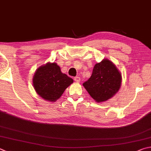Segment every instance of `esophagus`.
<instances>
[{
    "label": "esophagus",
    "mask_w": 151,
    "mask_h": 151,
    "mask_svg": "<svg viewBox=\"0 0 151 151\" xmlns=\"http://www.w3.org/2000/svg\"><path fill=\"white\" fill-rule=\"evenodd\" d=\"M74 80H75V82H77V83H78V82L81 81V78L79 77V76H76V77L74 78Z\"/></svg>",
    "instance_id": "esophagus-1"
}]
</instances>
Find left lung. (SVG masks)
<instances>
[{
	"label": "left lung",
	"mask_w": 151,
	"mask_h": 151,
	"mask_svg": "<svg viewBox=\"0 0 151 151\" xmlns=\"http://www.w3.org/2000/svg\"><path fill=\"white\" fill-rule=\"evenodd\" d=\"M121 84V73L110 61L104 59L95 65L91 76L83 86L93 99L101 102L113 97Z\"/></svg>",
	"instance_id": "obj_1"
}]
</instances>
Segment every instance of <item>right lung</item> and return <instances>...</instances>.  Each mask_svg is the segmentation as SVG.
I'll use <instances>...</instances> for the list:
<instances>
[{
	"mask_svg": "<svg viewBox=\"0 0 151 151\" xmlns=\"http://www.w3.org/2000/svg\"><path fill=\"white\" fill-rule=\"evenodd\" d=\"M73 83V79L62 73L55 63H48L38 68L33 78L36 92L43 99L51 102L59 99L65 89Z\"/></svg>",
	"mask_w": 151,
	"mask_h": 151,
	"instance_id": "1",
	"label": "right lung"
}]
</instances>
